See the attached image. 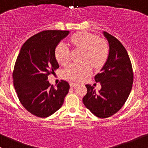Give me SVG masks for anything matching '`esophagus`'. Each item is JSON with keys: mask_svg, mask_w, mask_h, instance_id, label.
<instances>
[{"mask_svg": "<svg viewBox=\"0 0 148 148\" xmlns=\"http://www.w3.org/2000/svg\"><path fill=\"white\" fill-rule=\"evenodd\" d=\"M77 85V83H73V82H71V83H70V86H71V88H74V87H76Z\"/></svg>", "mask_w": 148, "mask_h": 148, "instance_id": "1", "label": "esophagus"}]
</instances>
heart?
Returning <instances> with one entry per match:
<instances>
[{
	"label": "heart",
	"mask_w": 148,
	"mask_h": 148,
	"mask_svg": "<svg viewBox=\"0 0 148 148\" xmlns=\"http://www.w3.org/2000/svg\"><path fill=\"white\" fill-rule=\"evenodd\" d=\"M70 42L75 49L83 51L81 64H71L63 70V77L66 80L80 81L92 72L90 63L95 68L103 66L109 56L110 46L103 38H98L95 34L87 31H80L73 35ZM55 56L58 63L65 65L71 60V52L66 45L60 42L56 46Z\"/></svg>",
	"instance_id": "obj_1"
}]
</instances>
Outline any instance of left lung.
Instances as JSON below:
<instances>
[{"label": "left lung", "mask_w": 148, "mask_h": 148, "mask_svg": "<svg viewBox=\"0 0 148 148\" xmlns=\"http://www.w3.org/2000/svg\"><path fill=\"white\" fill-rule=\"evenodd\" d=\"M103 33L109 42V56L101 72L95 76L102 88L96 92L93 86L86 85L87 93L83 98L85 107L100 118H109L120 110L133 83L132 63L126 49L113 36Z\"/></svg>", "instance_id": "left-lung-1"}]
</instances>
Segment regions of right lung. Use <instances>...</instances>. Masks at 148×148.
<instances>
[{"instance_id": "add662e5", "label": "right lung", "mask_w": 148, "mask_h": 148, "mask_svg": "<svg viewBox=\"0 0 148 148\" xmlns=\"http://www.w3.org/2000/svg\"><path fill=\"white\" fill-rule=\"evenodd\" d=\"M69 33L68 30H43L24 42L13 72V85L24 108L39 118H46L60 109L70 89L60 80L56 87L48 76L59 68L55 56L56 46Z\"/></svg>"}]
</instances>
